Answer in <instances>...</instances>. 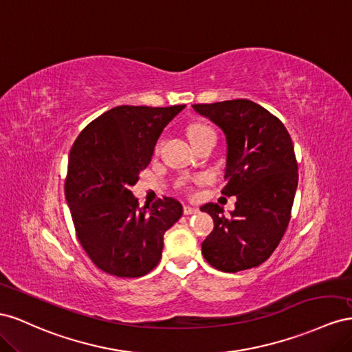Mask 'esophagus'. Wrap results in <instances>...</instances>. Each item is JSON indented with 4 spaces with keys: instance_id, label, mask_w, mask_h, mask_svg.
Wrapping results in <instances>:
<instances>
[{
    "instance_id": "34e87169",
    "label": "esophagus",
    "mask_w": 352,
    "mask_h": 352,
    "mask_svg": "<svg viewBox=\"0 0 352 352\" xmlns=\"http://www.w3.org/2000/svg\"><path fill=\"white\" fill-rule=\"evenodd\" d=\"M183 210H184V215H193V214L199 212L197 208H192V206H188V205H186Z\"/></svg>"
}]
</instances>
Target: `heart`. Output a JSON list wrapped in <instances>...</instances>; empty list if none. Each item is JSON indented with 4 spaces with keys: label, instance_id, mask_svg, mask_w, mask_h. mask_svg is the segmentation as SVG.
Segmentation results:
<instances>
[{
    "label": "heart",
    "instance_id": "obj_1",
    "mask_svg": "<svg viewBox=\"0 0 352 352\" xmlns=\"http://www.w3.org/2000/svg\"><path fill=\"white\" fill-rule=\"evenodd\" d=\"M209 134H215V133H214V129L206 124H193V125H190V128H188V138H190V142H192V143L196 142V140H199V138L205 137V135H209ZM159 146H160V142L157 143L156 148H159Z\"/></svg>",
    "mask_w": 352,
    "mask_h": 352
}]
</instances>
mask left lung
Here are the masks:
<instances>
[{"label": "left lung", "mask_w": 352, "mask_h": 352, "mask_svg": "<svg viewBox=\"0 0 352 352\" xmlns=\"http://www.w3.org/2000/svg\"><path fill=\"white\" fill-rule=\"evenodd\" d=\"M193 109L223 129L227 184L221 193L237 199L228 217L217 204L200 208L214 219L202 254L224 273L258 267L274 252L290 221L298 187L292 138L282 120L246 98Z\"/></svg>", "instance_id": "8db88e82"}]
</instances>
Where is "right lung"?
<instances>
[{
    "mask_svg": "<svg viewBox=\"0 0 352 352\" xmlns=\"http://www.w3.org/2000/svg\"><path fill=\"white\" fill-rule=\"evenodd\" d=\"M186 104L118 106L89 122L70 148L66 202L79 243L104 273L142 277L160 261L164 234L183 215L173 197L138 206L129 187L159 135Z\"/></svg>",
    "mask_w": 352,
    "mask_h": 352,
    "instance_id": "right-lung-1",
    "label": "right lung"
}]
</instances>
